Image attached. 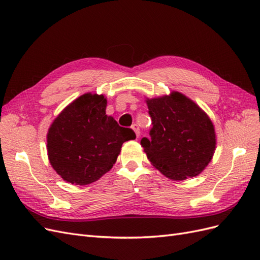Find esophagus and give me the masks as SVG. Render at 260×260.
Listing matches in <instances>:
<instances>
[{
    "label": "esophagus",
    "mask_w": 260,
    "mask_h": 260,
    "mask_svg": "<svg viewBox=\"0 0 260 260\" xmlns=\"http://www.w3.org/2000/svg\"><path fill=\"white\" fill-rule=\"evenodd\" d=\"M132 129H133V131L136 132L137 138H139V137H140V128H139V125H138L137 123H135V124L132 125Z\"/></svg>",
    "instance_id": "34e87169"
}]
</instances>
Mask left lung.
I'll return each instance as SVG.
<instances>
[{
    "instance_id": "8db88e82",
    "label": "left lung",
    "mask_w": 260,
    "mask_h": 260,
    "mask_svg": "<svg viewBox=\"0 0 260 260\" xmlns=\"http://www.w3.org/2000/svg\"><path fill=\"white\" fill-rule=\"evenodd\" d=\"M153 127L141 140L147 158L171 180L196 177L207 167L216 149L210 118L180 92L146 99Z\"/></svg>"
}]
</instances>
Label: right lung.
<instances>
[{
  "mask_svg": "<svg viewBox=\"0 0 260 260\" xmlns=\"http://www.w3.org/2000/svg\"><path fill=\"white\" fill-rule=\"evenodd\" d=\"M104 95L85 93L55 118L48 132V155L67 182L86 185L112 169L123 142L136 139L106 115Z\"/></svg>",
  "mask_w": 260,
  "mask_h": 260,
  "instance_id": "1",
  "label": "right lung"
}]
</instances>
